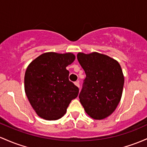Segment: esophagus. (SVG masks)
<instances>
[{
  "instance_id": "1",
  "label": "esophagus",
  "mask_w": 147,
  "mask_h": 147,
  "mask_svg": "<svg viewBox=\"0 0 147 147\" xmlns=\"http://www.w3.org/2000/svg\"><path fill=\"white\" fill-rule=\"evenodd\" d=\"M75 84L76 85L77 87H79V88H80V82H75Z\"/></svg>"
}]
</instances>
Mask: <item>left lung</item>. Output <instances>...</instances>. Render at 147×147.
<instances>
[{"label":"left lung","instance_id":"obj_1","mask_svg":"<svg viewBox=\"0 0 147 147\" xmlns=\"http://www.w3.org/2000/svg\"><path fill=\"white\" fill-rule=\"evenodd\" d=\"M86 73L80 101L90 117L107 118L118 106L123 93L124 76L118 61L98 52L77 54Z\"/></svg>","mask_w":147,"mask_h":147}]
</instances>
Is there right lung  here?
Masks as SVG:
<instances>
[{
    "label": "right lung",
    "mask_w": 147,
    "mask_h": 147,
    "mask_svg": "<svg viewBox=\"0 0 147 147\" xmlns=\"http://www.w3.org/2000/svg\"><path fill=\"white\" fill-rule=\"evenodd\" d=\"M75 59L72 53L47 52L27 67L24 77L25 93L41 118L48 121L61 119L71 100L78 96V87L69 80V71L66 69Z\"/></svg>",
    "instance_id": "add662e5"
}]
</instances>
